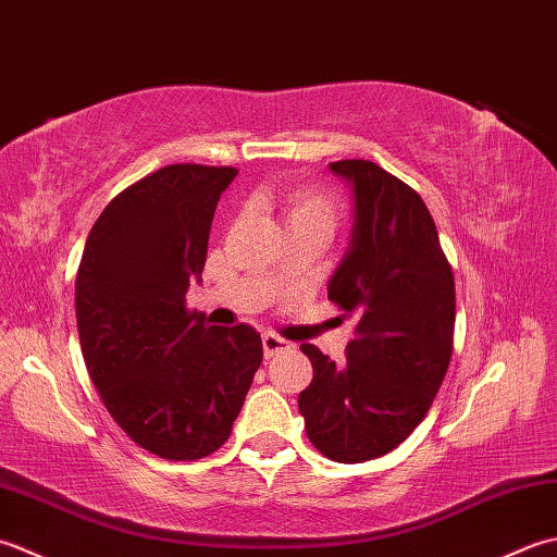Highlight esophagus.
<instances>
[{"mask_svg":"<svg viewBox=\"0 0 557 557\" xmlns=\"http://www.w3.org/2000/svg\"><path fill=\"white\" fill-rule=\"evenodd\" d=\"M262 346H264V356L267 358H274L276 354H281V350L290 348V344L286 342V338H281L276 334H271V332L262 334Z\"/></svg>","mask_w":557,"mask_h":557,"instance_id":"esophagus-1","label":"esophagus"}]
</instances>
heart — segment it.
Masks as SVG:
<instances>
[{
  "mask_svg": "<svg viewBox=\"0 0 557 557\" xmlns=\"http://www.w3.org/2000/svg\"><path fill=\"white\" fill-rule=\"evenodd\" d=\"M264 199H269L278 213L286 228H302V225H317L326 233H334V228L342 221V201L324 187L314 185H293L286 189H269L264 191Z\"/></svg>",
  "mask_w": 557,
  "mask_h": 557,
  "instance_id": "obj_1",
  "label": "heart"
}]
</instances>
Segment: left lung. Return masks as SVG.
<instances>
[{
  "label": "left lung",
  "mask_w": 557,
  "mask_h": 557,
  "mask_svg": "<svg viewBox=\"0 0 557 557\" xmlns=\"http://www.w3.org/2000/svg\"><path fill=\"white\" fill-rule=\"evenodd\" d=\"M354 183L356 223L329 300L354 317L346 360L300 350L314 377L298 396L305 433L342 463L389 454L423 421L454 350V271L425 201L372 161H334Z\"/></svg>",
  "instance_id": "obj_1"
}]
</instances>
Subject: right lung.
I'll return each mask as SVG.
<instances>
[{
    "instance_id": "1",
    "label": "right lung",
    "mask_w": 557,
    "mask_h": 557,
    "mask_svg": "<svg viewBox=\"0 0 557 557\" xmlns=\"http://www.w3.org/2000/svg\"><path fill=\"white\" fill-rule=\"evenodd\" d=\"M231 165L175 163L122 189L88 233L76 324L90 382L129 440L170 461L209 457L231 437L262 336L211 326L187 308Z\"/></svg>"
}]
</instances>
